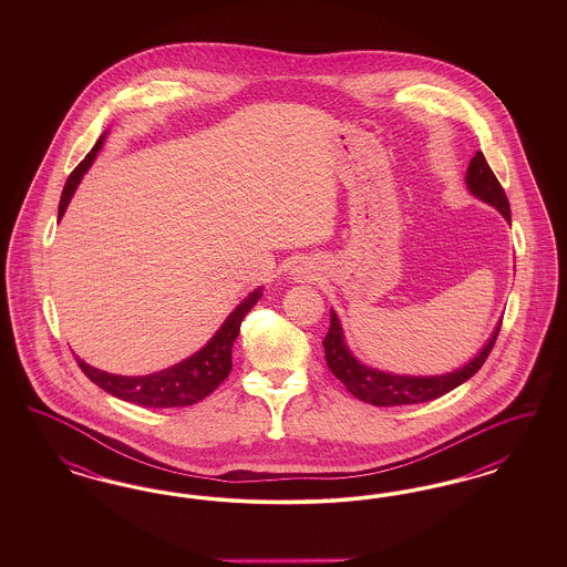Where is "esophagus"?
<instances>
[{"label":"esophagus","mask_w":567,"mask_h":567,"mask_svg":"<svg viewBox=\"0 0 567 567\" xmlns=\"http://www.w3.org/2000/svg\"><path fill=\"white\" fill-rule=\"evenodd\" d=\"M297 278H301V280H312V276H310V271H299L296 274Z\"/></svg>","instance_id":"34e87169"}]
</instances>
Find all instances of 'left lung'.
<instances>
[{"label":"left lung","mask_w":567,"mask_h":567,"mask_svg":"<svg viewBox=\"0 0 567 567\" xmlns=\"http://www.w3.org/2000/svg\"><path fill=\"white\" fill-rule=\"evenodd\" d=\"M467 189L472 190L476 197H481L486 204H491L493 208H497L506 220H511V204L508 197L502 189L499 181L495 178L493 169L488 167L485 155L478 151L474 155V159L470 162L467 167V176H465ZM502 329V323L495 327L491 340L486 342L485 349L478 352V357H474L467 365H463L461 370H455L451 374L444 377H398V374H386V372H378L363 363H359L351 351L344 344L342 338V327L338 323L336 312L331 310V323L329 331L324 336V361L331 370V374L338 378L352 395L361 402H368L372 405H405V404H423V402H432L442 398L444 393L457 389L461 382H465L467 378L474 377L488 357V352L493 351V344L497 340V333Z\"/></svg>","instance_id":"8db88e82"}]
</instances>
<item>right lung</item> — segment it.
<instances>
[{"instance_id":"1","label":"right lung","mask_w":567,"mask_h":567,"mask_svg":"<svg viewBox=\"0 0 567 567\" xmlns=\"http://www.w3.org/2000/svg\"><path fill=\"white\" fill-rule=\"evenodd\" d=\"M102 144H104V135L95 142L91 153L70 174V178L63 187V193H61L59 218L65 213V208H68L74 190L79 187L84 172L91 167V163L95 159L97 151L102 148ZM261 296H264L261 289L252 291L229 315V319L223 323V327L216 331L215 338L202 351L195 352L183 363H176V365L162 370L157 374L116 377V374L102 372L97 368H91L82 359H76V361H79L84 377L89 378L91 382H95L97 386H102L110 395L123 400V402H132V404L144 405V408H181V405L197 404V402L206 400L216 386L229 377V372H231V347H234V342L240 333L244 317L248 315V310L259 301Z\"/></svg>"}]
</instances>
